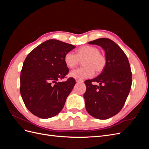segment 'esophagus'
I'll use <instances>...</instances> for the list:
<instances>
[{
	"label": "esophagus",
	"mask_w": 149,
	"mask_h": 149,
	"mask_svg": "<svg viewBox=\"0 0 149 149\" xmlns=\"http://www.w3.org/2000/svg\"><path fill=\"white\" fill-rule=\"evenodd\" d=\"M76 83H83V81L82 80H79V79H76Z\"/></svg>",
	"instance_id": "34e87169"
}]
</instances>
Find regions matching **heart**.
Returning a JSON list of instances; mask_svg holds the SVG:
<instances>
[{
  "instance_id": "heart-1",
  "label": "heart",
  "mask_w": 149,
  "mask_h": 149,
  "mask_svg": "<svg viewBox=\"0 0 149 149\" xmlns=\"http://www.w3.org/2000/svg\"><path fill=\"white\" fill-rule=\"evenodd\" d=\"M83 60L84 67L71 71V77L79 80L89 78L94 75V71L97 73H101L107 65L106 56L100 53L97 48L93 46H83L78 49L76 54L68 52L64 56L65 63L70 68H73Z\"/></svg>"
}]
</instances>
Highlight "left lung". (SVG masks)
Listing matches in <instances>:
<instances>
[{
	"label": "left lung",
	"mask_w": 149,
	"mask_h": 149,
	"mask_svg": "<svg viewBox=\"0 0 149 149\" xmlns=\"http://www.w3.org/2000/svg\"><path fill=\"white\" fill-rule=\"evenodd\" d=\"M89 43L104 49L107 65L96 78L84 81L86 109L94 118L107 119L123 107L131 88L132 72L125 53L111 39L101 38ZM93 82L99 85H93Z\"/></svg>",
	"instance_id": "left-lung-1"
}]
</instances>
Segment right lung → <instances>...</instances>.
I'll use <instances>...</instances> for the list:
<instances>
[{
	"label": "right lung",
	"mask_w": 149,
	"mask_h": 149,
	"mask_svg": "<svg viewBox=\"0 0 149 149\" xmlns=\"http://www.w3.org/2000/svg\"><path fill=\"white\" fill-rule=\"evenodd\" d=\"M75 47L57 40H48L25 58L21 70L20 91L25 106L35 116L50 118L63 108L76 81L73 78L59 81L69 72L64 56Z\"/></svg>",
	"instance_id": "obj_1"
}]
</instances>
